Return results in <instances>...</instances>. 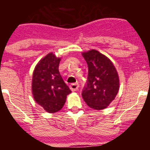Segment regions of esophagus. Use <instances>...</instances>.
Segmentation results:
<instances>
[{
  "mask_svg": "<svg viewBox=\"0 0 150 150\" xmlns=\"http://www.w3.org/2000/svg\"><path fill=\"white\" fill-rule=\"evenodd\" d=\"M70 88H71V90L72 91H76L79 88V85H78V83H72L70 86Z\"/></svg>",
  "mask_w": 150,
  "mask_h": 150,
  "instance_id": "esophagus-1",
  "label": "esophagus"
}]
</instances>
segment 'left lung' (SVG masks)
<instances>
[{
  "instance_id": "1",
  "label": "left lung",
  "mask_w": 150,
  "mask_h": 150,
  "mask_svg": "<svg viewBox=\"0 0 150 150\" xmlns=\"http://www.w3.org/2000/svg\"><path fill=\"white\" fill-rule=\"evenodd\" d=\"M88 68L87 85L82 92L84 101L91 109H105L120 90V77L109 58L95 50L82 52Z\"/></svg>"
}]
</instances>
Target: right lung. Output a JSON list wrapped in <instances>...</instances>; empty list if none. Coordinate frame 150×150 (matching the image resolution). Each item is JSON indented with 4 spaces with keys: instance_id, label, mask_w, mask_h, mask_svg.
I'll return each mask as SVG.
<instances>
[{
    "instance_id": "add662e5",
    "label": "right lung",
    "mask_w": 150,
    "mask_h": 150,
    "mask_svg": "<svg viewBox=\"0 0 150 150\" xmlns=\"http://www.w3.org/2000/svg\"><path fill=\"white\" fill-rule=\"evenodd\" d=\"M61 59L50 52L37 64L33 72L31 91L34 100L50 113L60 110L71 92L59 73Z\"/></svg>"
}]
</instances>
